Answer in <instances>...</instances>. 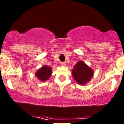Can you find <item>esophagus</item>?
<instances>
[{
	"instance_id": "34e87169",
	"label": "esophagus",
	"mask_w": 124,
	"mask_h": 124,
	"mask_svg": "<svg viewBox=\"0 0 124 124\" xmlns=\"http://www.w3.org/2000/svg\"><path fill=\"white\" fill-rule=\"evenodd\" d=\"M61 65L63 66H65L66 63L65 62H61Z\"/></svg>"
}]
</instances>
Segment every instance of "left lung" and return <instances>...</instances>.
<instances>
[{
	"label": "left lung",
	"instance_id": "left-lung-1",
	"mask_svg": "<svg viewBox=\"0 0 124 124\" xmlns=\"http://www.w3.org/2000/svg\"><path fill=\"white\" fill-rule=\"evenodd\" d=\"M94 71L91 68L82 61H78L72 70V75L78 84L84 85L92 78Z\"/></svg>",
	"mask_w": 124,
	"mask_h": 124
}]
</instances>
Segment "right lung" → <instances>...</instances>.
<instances>
[{
	"mask_svg": "<svg viewBox=\"0 0 124 124\" xmlns=\"http://www.w3.org/2000/svg\"><path fill=\"white\" fill-rule=\"evenodd\" d=\"M52 69L48 66H43L36 72L35 76L41 81H46L51 74Z\"/></svg>",
	"mask_w": 124,
	"mask_h": 124,
	"instance_id": "obj_1",
	"label": "right lung"
}]
</instances>
